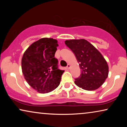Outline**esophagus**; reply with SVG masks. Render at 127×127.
<instances>
[{"mask_svg": "<svg viewBox=\"0 0 127 127\" xmlns=\"http://www.w3.org/2000/svg\"><path fill=\"white\" fill-rule=\"evenodd\" d=\"M70 64H67V66H66V68L67 69H70Z\"/></svg>", "mask_w": 127, "mask_h": 127, "instance_id": "1", "label": "esophagus"}]
</instances>
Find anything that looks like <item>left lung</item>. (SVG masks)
<instances>
[{
	"mask_svg": "<svg viewBox=\"0 0 127 127\" xmlns=\"http://www.w3.org/2000/svg\"><path fill=\"white\" fill-rule=\"evenodd\" d=\"M73 52L81 73L74 83L79 87L87 91L99 88L109 74V66L101 53L85 39H73L65 41Z\"/></svg>",
	"mask_w": 127,
	"mask_h": 127,
	"instance_id": "obj_1",
	"label": "left lung"
}]
</instances>
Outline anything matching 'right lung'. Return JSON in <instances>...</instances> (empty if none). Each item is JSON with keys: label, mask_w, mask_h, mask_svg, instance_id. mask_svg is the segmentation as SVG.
Returning <instances> with one entry per match:
<instances>
[{"label": "right lung", "mask_w": 127, "mask_h": 127, "mask_svg": "<svg viewBox=\"0 0 127 127\" xmlns=\"http://www.w3.org/2000/svg\"><path fill=\"white\" fill-rule=\"evenodd\" d=\"M58 41L41 38L33 43L24 53L21 61L22 73L27 83L38 93L46 94L60 84L64 70L58 69L54 57Z\"/></svg>", "instance_id": "1"}]
</instances>
